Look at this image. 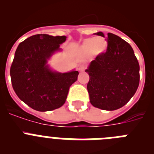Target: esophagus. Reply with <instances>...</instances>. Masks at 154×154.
<instances>
[{"mask_svg":"<svg viewBox=\"0 0 154 154\" xmlns=\"http://www.w3.org/2000/svg\"><path fill=\"white\" fill-rule=\"evenodd\" d=\"M85 69V67L84 66V65H80L79 68V71L80 72H84Z\"/></svg>","mask_w":154,"mask_h":154,"instance_id":"34e87169","label":"esophagus"}]
</instances>
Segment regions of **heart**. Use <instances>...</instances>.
I'll use <instances>...</instances> for the list:
<instances>
[{
	"instance_id": "b5f03b06",
	"label": "heart",
	"mask_w": 154,
	"mask_h": 154,
	"mask_svg": "<svg viewBox=\"0 0 154 154\" xmlns=\"http://www.w3.org/2000/svg\"><path fill=\"white\" fill-rule=\"evenodd\" d=\"M108 43L104 38H89L83 41L80 45V51L85 55L98 57L103 55L107 50Z\"/></svg>"
}]
</instances>
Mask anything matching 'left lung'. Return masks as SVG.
<instances>
[{"label":"left lung","instance_id":"8db88e82","mask_svg":"<svg viewBox=\"0 0 154 154\" xmlns=\"http://www.w3.org/2000/svg\"><path fill=\"white\" fill-rule=\"evenodd\" d=\"M95 35L105 37L101 31ZM106 51L90 62L87 69V89L94 107L103 110L118 109L137 92L140 82V65L129 43L108 33Z\"/></svg>","mask_w":154,"mask_h":154}]
</instances>
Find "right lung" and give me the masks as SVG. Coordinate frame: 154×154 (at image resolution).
<instances>
[{
  "mask_svg": "<svg viewBox=\"0 0 154 154\" xmlns=\"http://www.w3.org/2000/svg\"><path fill=\"white\" fill-rule=\"evenodd\" d=\"M66 36L35 35L19 44L10 74L13 89L21 101L33 109L45 112L60 108L67 99L69 87L79 72L61 73L49 67L48 61L57 51Z\"/></svg>",
  "mask_w": 154,
  "mask_h": 154,
  "instance_id": "add662e5",
  "label": "right lung"
}]
</instances>
